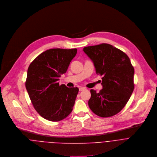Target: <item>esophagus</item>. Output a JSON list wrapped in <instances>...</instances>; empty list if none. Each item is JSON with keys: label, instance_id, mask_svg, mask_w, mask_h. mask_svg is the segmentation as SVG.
<instances>
[{"label": "esophagus", "instance_id": "obj_1", "mask_svg": "<svg viewBox=\"0 0 157 157\" xmlns=\"http://www.w3.org/2000/svg\"><path fill=\"white\" fill-rule=\"evenodd\" d=\"M85 90V87H80V88H79V91H83V90Z\"/></svg>", "mask_w": 157, "mask_h": 157}]
</instances>
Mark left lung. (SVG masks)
Listing matches in <instances>:
<instances>
[{
	"mask_svg": "<svg viewBox=\"0 0 157 157\" xmlns=\"http://www.w3.org/2000/svg\"><path fill=\"white\" fill-rule=\"evenodd\" d=\"M83 51L93 62L97 74L103 76V88L98 93L90 90L88 106L100 117L113 116L126 105L134 91V69L131 60L109 44L85 47Z\"/></svg>",
	"mask_w": 157,
	"mask_h": 157,
	"instance_id": "obj_1",
	"label": "left lung"
}]
</instances>
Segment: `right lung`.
I'll use <instances>...</instances> for the list:
<instances>
[{
	"instance_id": "right-lung-1",
	"label": "right lung",
	"mask_w": 157,
	"mask_h": 157,
	"mask_svg": "<svg viewBox=\"0 0 157 157\" xmlns=\"http://www.w3.org/2000/svg\"><path fill=\"white\" fill-rule=\"evenodd\" d=\"M77 49H51L40 54L30 64L25 82L26 89L36 111L51 121H59L73 109L78 92L77 87L59 85Z\"/></svg>"
}]
</instances>
